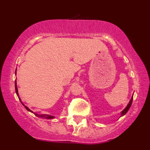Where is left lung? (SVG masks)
<instances>
[{
	"label": "left lung",
	"mask_w": 150,
	"mask_h": 150,
	"mask_svg": "<svg viewBox=\"0 0 150 150\" xmlns=\"http://www.w3.org/2000/svg\"><path fill=\"white\" fill-rule=\"evenodd\" d=\"M132 99H133V98H132V97L131 99H130V101H129L128 104L127 105L126 107H125V108H124V109H123V111H121V113H120V117L123 116H124L125 113L128 112V111L129 110V108H130V106H131V104H132Z\"/></svg>",
	"instance_id": "obj_1"
}]
</instances>
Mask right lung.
<instances>
[{
    "instance_id": "obj_1",
    "label": "right lung",
    "mask_w": 150,
    "mask_h": 150,
    "mask_svg": "<svg viewBox=\"0 0 150 150\" xmlns=\"http://www.w3.org/2000/svg\"><path fill=\"white\" fill-rule=\"evenodd\" d=\"M15 75H16V72H15ZM15 92H16V94H17V95H18V98H19V99H20V101H21V103L22 104V105H23L24 106H25V108L27 110V111H30V112H32V113H33L34 115H35V116H38V117H40V118H47V119H51V118H54V116H50V115H47V114H42V115H40V114H37V113H34L33 111H31V110L30 109V108H29L28 107H27V106H26L25 104H23V103L22 102V101H21V99H20V98L19 97V94H18V87H17V82H16V80H15Z\"/></svg>"
}]
</instances>
